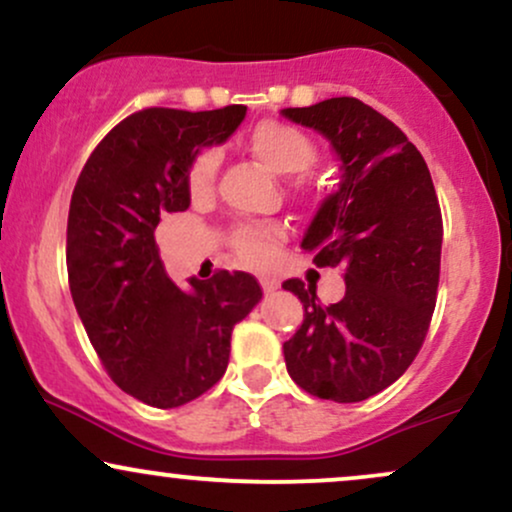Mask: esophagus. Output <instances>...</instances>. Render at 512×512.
<instances>
[{"label":"esophagus","mask_w":512,"mask_h":512,"mask_svg":"<svg viewBox=\"0 0 512 512\" xmlns=\"http://www.w3.org/2000/svg\"><path fill=\"white\" fill-rule=\"evenodd\" d=\"M260 284H262V289H264V293H267V296L279 289V279H274V276H262Z\"/></svg>","instance_id":"obj_1"}]
</instances>
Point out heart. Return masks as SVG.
<instances>
[{"label": "heart", "mask_w": 512, "mask_h": 512, "mask_svg": "<svg viewBox=\"0 0 512 512\" xmlns=\"http://www.w3.org/2000/svg\"><path fill=\"white\" fill-rule=\"evenodd\" d=\"M248 149L276 175H289V178L305 175L320 161V146L308 132L276 120H264L252 129ZM216 175H219V154L214 149H202L192 158L185 175L192 202H209L214 197ZM281 240H284V226L279 223H240L231 231L228 243L240 262L262 269L274 262Z\"/></svg>", "instance_id": "1"}]
</instances>
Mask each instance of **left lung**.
I'll list each match as a JSON object with an SVG mask.
<instances>
[{
    "label": "left lung",
    "instance_id": "obj_1",
    "mask_svg": "<svg viewBox=\"0 0 512 512\" xmlns=\"http://www.w3.org/2000/svg\"><path fill=\"white\" fill-rule=\"evenodd\" d=\"M298 125L330 139L342 185L325 199L301 248L346 281L339 303L322 305L301 279L303 325L284 344L301 390L332 402H363L411 366L431 327L440 279L443 216L424 156L407 134L358 98L286 108Z\"/></svg>",
    "mask_w": 512,
    "mask_h": 512
}]
</instances>
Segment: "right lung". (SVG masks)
I'll list each match as a JSON object with an SVG mask.
<instances>
[{"mask_svg":"<svg viewBox=\"0 0 512 512\" xmlns=\"http://www.w3.org/2000/svg\"><path fill=\"white\" fill-rule=\"evenodd\" d=\"M245 110H139L105 134L76 180L67 221L76 313L113 383L149 407H180L219 383L233 327L262 301L255 276L226 269L180 291L154 238L163 214L190 207L192 158L231 137Z\"/></svg>","mask_w":512,"mask_h":512,"instance_id":"add662e5","label":"right lung"}]
</instances>
